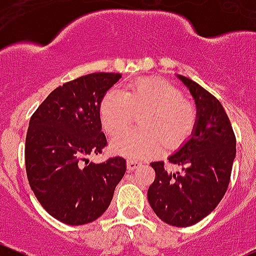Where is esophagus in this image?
<instances>
[{
	"mask_svg": "<svg viewBox=\"0 0 256 256\" xmlns=\"http://www.w3.org/2000/svg\"><path fill=\"white\" fill-rule=\"evenodd\" d=\"M126 164H128V171H134V170H136L139 166H142V162H139V160H128Z\"/></svg>",
	"mask_w": 256,
	"mask_h": 256,
	"instance_id": "34e87169",
	"label": "esophagus"
}]
</instances>
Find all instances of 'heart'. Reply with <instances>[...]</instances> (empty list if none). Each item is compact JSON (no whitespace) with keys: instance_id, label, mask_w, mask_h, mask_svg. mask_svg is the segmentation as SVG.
Instances as JSON below:
<instances>
[{"instance_id":"obj_1","label":"heart","mask_w":256,"mask_h":256,"mask_svg":"<svg viewBox=\"0 0 256 256\" xmlns=\"http://www.w3.org/2000/svg\"><path fill=\"white\" fill-rule=\"evenodd\" d=\"M144 112L140 119V129L122 131L128 127L135 113ZM100 121L110 135L111 150L131 160H142L162 149L182 144L196 122L194 104L171 82L156 78H145L112 89L103 96L100 107Z\"/></svg>"}]
</instances>
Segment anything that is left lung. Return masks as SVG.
Masks as SVG:
<instances>
[{
    "instance_id": "obj_1",
    "label": "left lung",
    "mask_w": 256,
    "mask_h": 256,
    "mask_svg": "<svg viewBox=\"0 0 256 256\" xmlns=\"http://www.w3.org/2000/svg\"><path fill=\"white\" fill-rule=\"evenodd\" d=\"M192 96L196 122L191 136L168 160L182 172H167L163 162L150 163L156 180L148 188L154 213L176 227L192 226L216 209L224 196L236 156V138L220 100L198 82L176 75Z\"/></svg>"
}]
</instances>
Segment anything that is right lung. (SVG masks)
<instances>
[{"mask_svg": "<svg viewBox=\"0 0 256 256\" xmlns=\"http://www.w3.org/2000/svg\"><path fill=\"white\" fill-rule=\"evenodd\" d=\"M120 74L94 72L54 89L29 121L25 167L40 206L71 226L90 223L111 204L126 172L121 156L89 162L107 145L100 107Z\"/></svg>", "mask_w": 256, "mask_h": 256, "instance_id": "1", "label": "right lung"}]
</instances>
